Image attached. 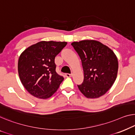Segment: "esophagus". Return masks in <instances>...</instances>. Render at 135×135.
<instances>
[{"label":"esophagus","mask_w":135,"mask_h":135,"mask_svg":"<svg viewBox=\"0 0 135 135\" xmlns=\"http://www.w3.org/2000/svg\"><path fill=\"white\" fill-rule=\"evenodd\" d=\"M65 77H67V78H70V77H71V76H72V74H65Z\"/></svg>","instance_id":"34e87169"}]
</instances>
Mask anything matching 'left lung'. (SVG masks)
<instances>
[{"label": "left lung", "mask_w": 135, "mask_h": 135, "mask_svg": "<svg viewBox=\"0 0 135 135\" xmlns=\"http://www.w3.org/2000/svg\"><path fill=\"white\" fill-rule=\"evenodd\" d=\"M79 56L84 70V81L78 85L87 98L94 99L105 94L117 78L118 58L107 46L95 40L71 43Z\"/></svg>", "instance_id": "left-lung-1"}]
</instances>
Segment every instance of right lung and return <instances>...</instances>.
Returning a JSON list of instances; mask_svg holds the SVG:
<instances>
[{
  "label": "right lung",
  "instance_id": "1",
  "mask_svg": "<svg viewBox=\"0 0 135 135\" xmlns=\"http://www.w3.org/2000/svg\"><path fill=\"white\" fill-rule=\"evenodd\" d=\"M67 44L66 42L41 41L30 46L20 55V80L31 95L45 99L57 91L64 78L56 72L55 59Z\"/></svg>",
  "mask_w": 135,
  "mask_h": 135
}]
</instances>
